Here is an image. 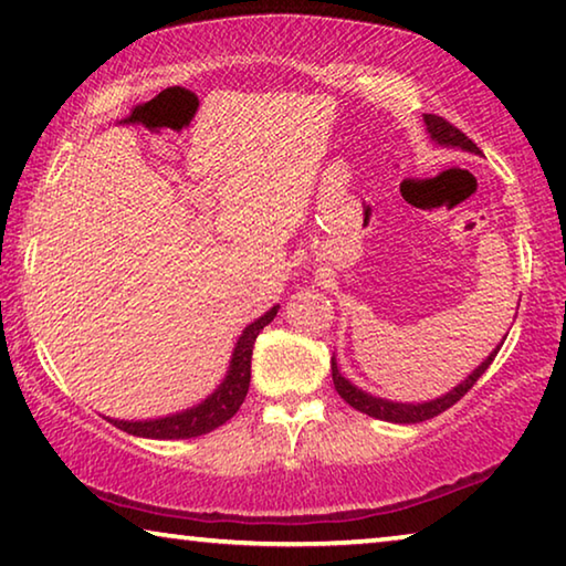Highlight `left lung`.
I'll use <instances>...</instances> for the list:
<instances>
[{"instance_id": "1", "label": "left lung", "mask_w": 566, "mask_h": 566, "mask_svg": "<svg viewBox=\"0 0 566 566\" xmlns=\"http://www.w3.org/2000/svg\"><path fill=\"white\" fill-rule=\"evenodd\" d=\"M426 120V130L430 140H436L438 146H446V148H461V150H469V154H481L476 143H473L465 133H461L455 125H451L448 120H443L441 115H423ZM506 339V337H504ZM504 345V343H501ZM501 345H496L489 353L486 360H483L476 370H473L469 378H465L463 382L455 385L453 390H448L446 396L436 398V400H426V402H396V400H385V398H378V396H370V392H365L363 388H357V385L349 382L343 373H339L337 367V360L335 355H332V382H335V390L339 392V398H343L345 402H349L355 410L365 412V416L370 418H378V420H388V423H423V420L428 418H436L441 416L443 410H448L451 406H455L465 392H469L473 385H476V380L481 378L483 373L489 370V365L493 363V357H496V353L501 349Z\"/></svg>"}]
</instances>
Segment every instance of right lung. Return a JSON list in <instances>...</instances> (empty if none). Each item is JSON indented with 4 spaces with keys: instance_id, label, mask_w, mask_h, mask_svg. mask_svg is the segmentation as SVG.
<instances>
[{
    "instance_id": "right-lung-1",
    "label": "right lung",
    "mask_w": 566,
    "mask_h": 566,
    "mask_svg": "<svg viewBox=\"0 0 566 566\" xmlns=\"http://www.w3.org/2000/svg\"><path fill=\"white\" fill-rule=\"evenodd\" d=\"M280 304H274L272 310L264 312L262 317L251 322L241 332L234 353H231L229 370L223 375V380L211 396H206L201 402H196L193 408H186L181 412L164 418H150V420H118L107 418L115 428L125 430L130 436L140 438H156V441H178V438H196L203 433H211L213 428H219L237 416V410L244 402L249 392L251 380V353H254L256 335L262 332L269 322L276 317Z\"/></svg>"
}]
</instances>
